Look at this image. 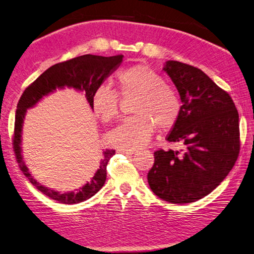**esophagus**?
<instances>
[{
    "label": "esophagus",
    "instance_id": "1",
    "mask_svg": "<svg viewBox=\"0 0 254 254\" xmlns=\"http://www.w3.org/2000/svg\"><path fill=\"white\" fill-rule=\"evenodd\" d=\"M119 153H123V154H133L135 152L134 149H123V147H121V149L118 150Z\"/></svg>",
    "mask_w": 254,
    "mask_h": 254
}]
</instances>
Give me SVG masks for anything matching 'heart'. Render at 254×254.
<instances>
[{"label": "heart", "mask_w": 254, "mask_h": 254, "mask_svg": "<svg viewBox=\"0 0 254 254\" xmlns=\"http://www.w3.org/2000/svg\"><path fill=\"white\" fill-rule=\"evenodd\" d=\"M119 93L122 96L136 95L128 118L108 134L115 146L135 149L150 141L156 127L169 130L178 122L182 103L177 91L165 84L163 77L146 65L137 64L117 75ZM94 114L103 122H112L119 117L120 99L117 91L108 85H99L91 98Z\"/></svg>", "instance_id": "b5f03b06"}]
</instances>
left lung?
<instances>
[{
    "label": "left lung",
    "mask_w": 254,
    "mask_h": 254,
    "mask_svg": "<svg viewBox=\"0 0 254 254\" xmlns=\"http://www.w3.org/2000/svg\"><path fill=\"white\" fill-rule=\"evenodd\" d=\"M163 70L182 102L167 140L183 149L155 151L147 182L160 199L187 204L206 196L232 170L240 152L239 113L228 92L200 68L168 61Z\"/></svg>",
    "instance_id": "8db88e82"
}]
</instances>
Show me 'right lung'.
I'll use <instances>...</instances> for the list:
<instances>
[{
    "instance_id": "add662e5",
    "label": "right lung",
    "mask_w": 254,
    "mask_h": 254,
    "mask_svg": "<svg viewBox=\"0 0 254 254\" xmlns=\"http://www.w3.org/2000/svg\"><path fill=\"white\" fill-rule=\"evenodd\" d=\"M122 54L109 58L85 54L54 64L43 72L33 83H31L18 100L15 113L14 134H13V150L15 153V159L23 174L38 190L48 195L50 199L64 204H75L93 196L104 186L105 180H107V165L110 159L115 154V150H105L103 152V160L100 163V169L85 186L77 189L76 191L66 193L51 190L35 181L22 159V127L26 110L34 107L43 96L52 93L57 89H63L64 86L73 87L83 92L91 107V98L94 90L102 84L103 81L113 73V71L117 70L122 62Z\"/></svg>"
}]
</instances>
